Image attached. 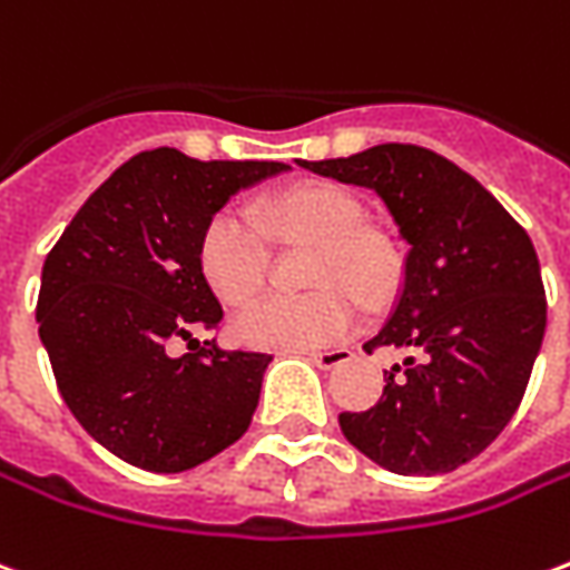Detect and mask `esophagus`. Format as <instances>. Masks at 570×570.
<instances>
[{
    "label": "esophagus",
    "mask_w": 570,
    "mask_h": 570,
    "mask_svg": "<svg viewBox=\"0 0 570 570\" xmlns=\"http://www.w3.org/2000/svg\"><path fill=\"white\" fill-rule=\"evenodd\" d=\"M354 354L348 348H333V352H308V361L317 364L321 370H336L342 364H348Z\"/></svg>",
    "instance_id": "obj_1"
}]
</instances>
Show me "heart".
<instances>
[{"label": "heart", "mask_w": 570, "mask_h": 570, "mask_svg": "<svg viewBox=\"0 0 570 570\" xmlns=\"http://www.w3.org/2000/svg\"><path fill=\"white\" fill-rule=\"evenodd\" d=\"M258 222L284 244H314L308 281L321 286L302 298L265 296L237 314L234 336L253 348L305 352L345 340L357 326V302H376L395 281V253L385 237L364 228V209L352 194L305 181L277 194ZM272 253L265 234L246 213L222 209L206 225L200 268L209 286L230 305L256 296L268 277ZM348 285L351 294L344 289Z\"/></svg>", "instance_id": "b5f03b06"}]
</instances>
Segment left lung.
<instances>
[{
  "label": "left lung",
  "instance_id": "obj_1",
  "mask_svg": "<svg viewBox=\"0 0 570 570\" xmlns=\"http://www.w3.org/2000/svg\"><path fill=\"white\" fill-rule=\"evenodd\" d=\"M302 169L370 188L407 244L401 286L364 345L410 352L382 397L340 413L342 435L397 475H444L475 460L519 410L547 330L534 244L493 194L435 150L376 145Z\"/></svg>",
  "mask_w": 570,
  "mask_h": 570
}]
</instances>
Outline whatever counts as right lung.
<instances>
[{
  "label": "right lung",
  "mask_w": 570,
  "mask_h": 570,
  "mask_svg": "<svg viewBox=\"0 0 570 570\" xmlns=\"http://www.w3.org/2000/svg\"><path fill=\"white\" fill-rule=\"evenodd\" d=\"M286 163L145 150L82 203L42 265L36 302L63 404L101 448L147 472H185L244 435L272 354L197 342L222 321L200 268L218 209ZM188 341L190 353L173 355Z\"/></svg>",
  "instance_id": "1"
}]
</instances>
